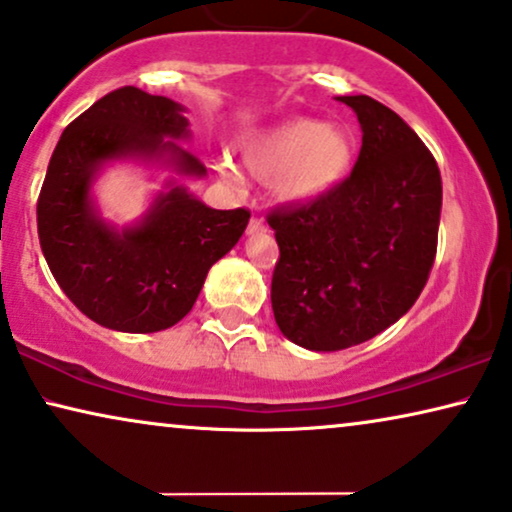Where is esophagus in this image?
I'll return each instance as SVG.
<instances>
[{"mask_svg": "<svg viewBox=\"0 0 512 512\" xmlns=\"http://www.w3.org/2000/svg\"><path fill=\"white\" fill-rule=\"evenodd\" d=\"M258 232H265V223L261 216H251V221L247 225V235H258Z\"/></svg>", "mask_w": 512, "mask_h": 512, "instance_id": "esophagus-1", "label": "esophagus"}]
</instances>
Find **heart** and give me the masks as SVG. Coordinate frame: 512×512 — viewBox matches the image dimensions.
Here are the masks:
<instances>
[{"label": "heart", "mask_w": 512, "mask_h": 512, "mask_svg": "<svg viewBox=\"0 0 512 512\" xmlns=\"http://www.w3.org/2000/svg\"><path fill=\"white\" fill-rule=\"evenodd\" d=\"M244 164L261 181H275L282 202L303 204L338 188L355 162L348 129L296 117L244 145Z\"/></svg>", "instance_id": "heart-1"}]
</instances>
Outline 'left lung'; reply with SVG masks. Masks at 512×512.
Returning a JSON list of instances; mask_svg holds the SVG:
<instances>
[{"instance_id": "1", "label": "left lung", "mask_w": 512, "mask_h": 512, "mask_svg": "<svg viewBox=\"0 0 512 512\" xmlns=\"http://www.w3.org/2000/svg\"><path fill=\"white\" fill-rule=\"evenodd\" d=\"M338 101L362 126L350 176L320 199L265 216L280 247L272 313L282 334L308 350L360 345L400 320L426 287L440 230L433 152L374 98Z\"/></svg>"}]
</instances>
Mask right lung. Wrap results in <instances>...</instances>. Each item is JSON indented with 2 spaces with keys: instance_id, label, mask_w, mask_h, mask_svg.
Instances as JSON below:
<instances>
[{
  "instance_id": "1",
  "label": "right lung",
  "mask_w": 512,
  "mask_h": 512,
  "mask_svg": "<svg viewBox=\"0 0 512 512\" xmlns=\"http://www.w3.org/2000/svg\"><path fill=\"white\" fill-rule=\"evenodd\" d=\"M181 112L171 98L122 86L72 119L51 155L37 199L39 244L58 287L101 327L129 334L174 327L249 223V209H209L183 188L159 197L122 235L94 216L91 176L108 159L167 152L185 174H204L183 145L164 141L188 136Z\"/></svg>"
}]
</instances>
